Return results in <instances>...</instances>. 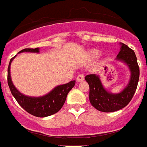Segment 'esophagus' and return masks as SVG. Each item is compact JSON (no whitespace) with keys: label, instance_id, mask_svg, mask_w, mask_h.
Returning a JSON list of instances; mask_svg holds the SVG:
<instances>
[{"label":"esophagus","instance_id":"34e87169","mask_svg":"<svg viewBox=\"0 0 147 147\" xmlns=\"http://www.w3.org/2000/svg\"><path fill=\"white\" fill-rule=\"evenodd\" d=\"M84 74H79L78 77H77V80H78V82L82 81V80H84Z\"/></svg>","mask_w":147,"mask_h":147}]
</instances>
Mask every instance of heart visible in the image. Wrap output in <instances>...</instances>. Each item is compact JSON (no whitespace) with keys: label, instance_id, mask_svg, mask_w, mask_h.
<instances>
[{"label":"heart","instance_id":"heart-1","mask_svg":"<svg viewBox=\"0 0 147 147\" xmlns=\"http://www.w3.org/2000/svg\"><path fill=\"white\" fill-rule=\"evenodd\" d=\"M91 55L94 56V57H97V56H98L99 55V52L97 51V50H94V51L91 52Z\"/></svg>","mask_w":147,"mask_h":147}]
</instances>
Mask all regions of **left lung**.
Listing matches in <instances>:
<instances>
[{
	"label": "left lung",
	"instance_id": "obj_1",
	"mask_svg": "<svg viewBox=\"0 0 147 147\" xmlns=\"http://www.w3.org/2000/svg\"><path fill=\"white\" fill-rule=\"evenodd\" d=\"M117 59L125 62L131 70L129 83L121 93L111 94L108 92L103 88L98 76L89 74L85 77L90 88L89 100L90 104L96 109L103 112H112L123 109L132 100L137 88L140 67L134 51L125 44L122 43L121 50L117 55Z\"/></svg>",
	"mask_w": 147,
	"mask_h": 147
}]
</instances>
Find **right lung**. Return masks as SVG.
Masks as SVG:
<instances>
[{"mask_svg":"<svg viewBox=\"0 0 147 147\" xmlns=\"http://www.w3.org/2000/svg\"><path fill=\"white\" fill-rule=\"evenodd\" d=\"M22 52L38 53V48L24 49L19 53H22ZM15 57H12L11 59L7 68V84L12 95L14 96L18 103L29 114L36 117L49 116L51 115L58 112L64 105L69 91L74 87L75 80H72L66 84L57 86L50 93L40 98H31V97L23 95L22 94L20 93L15 88L11 79L10 67H11V63Z\"/></svg>","mask_w":147,"mask_h":147,"instance_id":"obj_1","label":"right lung"}]
</instances>
